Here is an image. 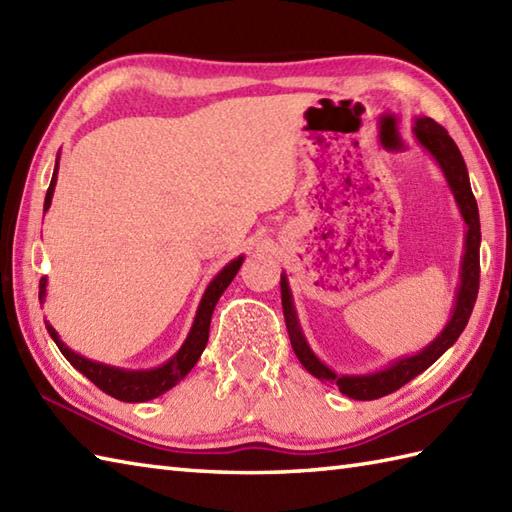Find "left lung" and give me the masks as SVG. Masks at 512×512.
<instances>
[{
    "label": "left lung",
    "mask_w": 512,
    "mask_h": 512,
    "mask_svg": "<svg viewBox=\"0 0 512 512\" xmlns=\"http://www.w3.org/2000/svg\"><path fill=\"white\" fill-rule=\"evenodd\" d=\"M413 136H416L418 143L429 151L433 160L438 162V167L442 169L444 178L449 182L455 204H458L460 215L466 224L458 295H455L451 319L447 325H444V330L436 336V339H433L427 347H422L418 354L400 356L396 361H391L387 367L378 369V372L336 374L334 369H330L317 354L312 352L306 336H303L295 303H292L288 277L286 273H281V306H284V319H286L292 350H295L301 365L306 367L314 378L323 380V383L336 385L341 394L354 400L383 398L391 394V391L400 389L402 385H407L411 378H416L418 374L424 372V369L436 363L438 358L447 352L455 341H458V336L466 328V323H469L473 306H475L477 290H480V242H482L480 213H477V202L471 191L469 171H466L464 158L460 154L458 145L453 143V138L449 136L447 129L438 125L433 118H427V116L416 118V123H413Z\"/></svg>",
    "instance_id": "8db88e82"
}]
</instances>
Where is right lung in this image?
Returning a JSON list of instances; mask_svg holds the SVG:
<instances>
[{
	"label": "right lung",
	"instance_id": "1",
	"mask_svg": "<svg viewBox=\"0 0 512 512\" xmlns=\"http://www.w3.org/2000/svg\"><path fill=\"white\" fill-rule=\"evenodd\" d=\"M57 173H59V156H57V162H54V171H52L48 193H46V202H43V213H46L52 204L54 187H57ZM242 262H244L242 255H239L237 259H231V262H228L220 270V273L213 277L211 284L204 290L198 312H195L193 325L187 334V339H184V343L180 345V350L173 354L167 363H162L154 369H123V367H112L105 363L90 361V358H85L81 354H76L74 350H70V347L59 339L57 330H54L52 325L46 321L48 334L52 336V341L57 343L61 354L68 358L70 365L79 369L85 378H90L96 387L105 391V394H110L112 398L123 400V402H145L151 398H158L165 394V391H169L171 387H176L180 380L191 372L193 365L198 363V358L202 356L204 347H206V341H209V328H211L215 303L220 301L222 292L235 279ZM46 286H48V279L43 277L39 281V301L41 303L46 301Z\"/></svg>",
	"mask_w": 512,
	"mask_h": 512
}]
</instances>
